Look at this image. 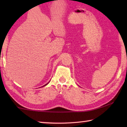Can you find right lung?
<instances>
[{
    "mask_svg": "<svg viewBox=\"0 0 127 127\" xmlns=\"http://www.w3.org/2000/svg\"><path fill=\"white\" fill-rule=\"evenodd\" d=\"M49 82H50V81H49ZM49 82H48V83H47V84H45V85H44V86H42V87H44V86H46V85H47V84H48V83H49Z\"/></svg>",
    "mask_w": 127,
    "mask_h": 127,
    "instance_id": "obj_1",
    "label": "right lung"
}]
</instances>
